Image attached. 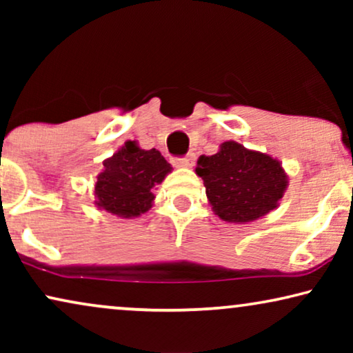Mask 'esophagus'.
Returning a JSON list of instances; mask_svg holds the SVG:
<instances>
[{
  "label": "esophagus",
  "mask_w": 353,
  "mask_h": 353,
  "mask_svg": "<svg viewBox=\"0 0 353 353\" xmlns=\"http://www.w3.org/2000/svg\"><path fill=\"white\" fill-rule=\"evenodd\" d=\"M173 163H175L176 167H192L194 165V154H188L185 157L175 159Z\"/></svg>",
  "instance_id": "1"
}]
</instances>
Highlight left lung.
Wrapping results in <instances>:
<instances>
[{"label":"left lung","mask_w":353,"mask_h":353,"mask_svg":"<svg viewBox=\"0 0 353 353\" xmlns=\"http://www.w3.org/2000/svg\"><path fill=\"white\" fill-rule=\"evenodd\" d=\"M196 173L212 210L228 223L255 221L276 209L289 183L278 159L236 141L221 143L214 156H201Z\"/></svg>","instance_id":"8db88e82"}]
</instances>
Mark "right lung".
<instances>
[{"instance_id": "right-lung-1", "label": "right lung", "mask_w": 353, "mask_h": 353, "mask_svg": "<svg viewBox=\"0 0 353 353\" xmlns=\"http://www.w3.org/2000/svg\"><path fill=\"white\" fill-rule=\"evenodd\" d=\"M94 185V205L120 219H137L154 204L152 190L172 172L157 149H141L127 141L112 157L103 162Z\"/></svg>"}]
</instances>
